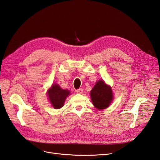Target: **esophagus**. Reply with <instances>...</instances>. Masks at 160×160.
I'll list each match as a JSON object with an SVG mask.
<instances>
[{
    "label": "esophagus",
    "instance_id": "esophagus-1",
    "mask_svg": "<svg viewBox=\"0 0 160 160\" xmlns=\"http://www.w3.org/2000/svg\"><path fill=\"white\" fill-rule=\"evenodd\" d=\"M76 92H77V93L82 94V93H83V89H82V88H80V89H77V90H76Z\"/></svg>",
    "mask_w": 160,
    "mask_h": 160
}]
</instances>
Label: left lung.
Here are the masks:
<instances>
[{
  "mask_svg": "<svg viewBox=\"0 0 160 160\" xmlns=\"http://www.w3.org/2000/svg\"><path fill=\"white\" fill-rule=\"evenodd\" d=\"M91 98L93 105L99 109L107 108L113 100V93L111 87L100 80L96 83L91 91Z\"/></svg>",
  "mask_w": 160,
  "mask_h": 160,
  "instance_id": "1",
  "label": "left lung"
}]
</instances>
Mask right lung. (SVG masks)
<instances>
[{
  "label": "right lung",
  "instance_id": "obj_1",
  "mask_svg": "<svg viewBox=\"0 0 160 160\" xmlns=\"http://www.w3.org/2000/svg\"><path fill=\"white\" fill-rule=\"evenodd\" d=\"M69 93V91L61 89L57 84H53L52 88L48 91L49 101L55 109H59L63 106L65 99Z\"/></svg>",
  "mask_w": 160,
  "mask_h": 160
}]
</instances>
